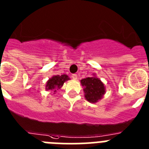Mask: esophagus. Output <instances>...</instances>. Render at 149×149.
I'll return each mask as SVG.
<instances>
[{
	"instance_id": "obj_1",
	"label": "esophagus",
	"mask_w": 149,
	"mask_h": 149,
	"mask_svg": "<svg viewBox=\"0 0 149 149\" xmlns=\"http://www.w3.org/2000/svg\"><path fill=\"white\" fill-rule=\"evenodd\" d=\"M72 77L74 79V80H77V75L76 74H73L72 75Z\"/></svg>"
}]
</instances>
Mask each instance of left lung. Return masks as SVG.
Here are the masks:
<instances>
[{
  "label": "left lung",
  "instance_id": "left-lung-1",
  "mask_svg": "<svg viewBox=\"0 0 149 149\" xmlns=\"http://www.w3.org/2000/svg\"><path fill=\"white\" fill-rule=\"evenodd\" d=\"M81 84L84 87L85 98L90 103H96L105 94L104 85L95 76L82 79Z\"/></svg>",
  "mask_w": 149,
  "mask_h": 149
}]
</instances>
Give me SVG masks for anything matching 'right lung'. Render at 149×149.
Instances as JSON below:
<instances>
[{"label": "right lung", "mask_w": 149, "mask_h": 149, "mask_svg": "<svg viewBox=\"0 0 149 149\" xmlns=\"http://www.w3.org/2000/svg\"><path fill=\"white\" fill-rule=\"evenodd\" d=\"M69 77L67 74H62V75H54L50 78L46 83V90L54 91L56 92V89H59L63 86V84L69 80Z\"/></svg>", "instance_id": "right-lung-1"}]
</instances>
